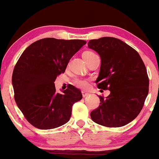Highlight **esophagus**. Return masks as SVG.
Segmentation results:
<instances>
[{
  "label": "esophagus",
  "mask_w": 159,
  "mask_h": 159,
  "mask_svg": "<svg viewBox=\"0 0 159 159\" xmlns=\"http://www.w3.org/2000/svg\"><path fill=\"white\" fill-rule=\"evenodd\" d=\"M81 93H82V96H83V97H84V98L87 97V96H88L89 95H90V93H89L85 92V91H82Z\"/></svg>",
  "instance_id": "34e87169"
}]
</instances>
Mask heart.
<instances>
[{
  "label": "heart",
  "instance_id": "b5f03b06",
  "mask_svg": "<svg viewBox=\"0 0 159 159\" xmlns=\"http://www.w3.org/2000/svg\"><path fill=\"white\" fill-rule=\"evenodd\" d=\"M95 57H97L96 54L93 52H90V51H87V52H84L83 54V57L84 59V61L87 62H88L89 61H90L91 59L94 58ZM74 83L78 87H81L82 89H85L88 87V82H87V80L84 79H81V78H75L74 80Z\"/></svg>",
  "mask_w": 159,
  "mask_h": 159
}]
</instances>
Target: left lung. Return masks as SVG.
Here are the masks:
<instances>
[{
  "label": "left lung",
  "instance_id": "left-lung-1",
  "mask_svg": "<svg viewBox=\"0 0 159 159\" xmlns=\"http://www.w3.org/2000/svg\"><path fill=\"white\" fill-rule=\"evenodd\" d=\"M88 47L101 58L98 88L111 92L106 98L99 96L100 105L90 113L91 119L106 127L123 126L140 114L148 95L145 65L137 51L116 38L91 39Z\"/></svg>",
  "mask_w": 159,
  "mask_h": 159
}]
</instances>
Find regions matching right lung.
<instances>
[{
  "label": "right lung",
  "instance_id": "obj_1",
  "mask_svg": "<svg viewBox=\"0 0 159 159\" xmlns=\"http://www.w3.org/2000/svg\"><path fill=\"white\" fill-rule=\"evenodd\" d=\"M86 43L81 39L45 38L29 45L19 57L12 76L14 98L34 127L55 129L70 119L72 105L81 99V92L71 85L62 93H57L54 81Z\"/></svg>",
  "mask_w": 159,
  "mask_h": 159
}]
</instances>
